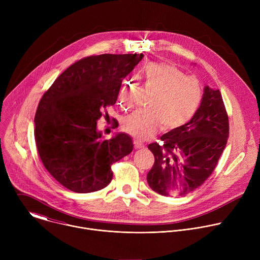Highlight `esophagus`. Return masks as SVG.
Returning a JSON list of instances; mask_svg holds the SVG:
<instances>
[{
  "mask_svg": "<svg viewBox=\"0 0 260 260\" xmlns=\"http://www.w3.org/2000/svg\"><path fill=\"white\" fill-rule=\"evenodd\" d=\"M134 145H135L136 149H142V148L145 147L144 142H142V141H140V140H138V139H135V140H134Z\"/></svg>",
  "mask_w": 260,
  "mask_h": 260,
  "instance_id": "obj_1",
  "label": "esophagus"
}]
</instances>
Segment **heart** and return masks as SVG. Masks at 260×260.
Segmentation results:
<instances>
[{
    "mask_svg": "<svg viewBox=\"0 0 260 260\" xmlns=\"http://www.w3.org/2000/svg\"><path fill=\"white\" fill-rule=\"evenodd\" d=\"M143 81L154 91L147 111H136L122 120V128L138 139L154 134L160 123L165 129H173L187 122L202 102L200 82L185 76L174 66L164 62H149L142 68ZM134 84L125 82L119 89V103L127 108L132 104Z\"/></svg>",
    "mask_w": 260,
    "mask_h": 260,
    "instance_id": "b5f03b06",
    "label": "heart"
}]
</instances>
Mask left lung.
<instances>
[{
    "label": "left lung",
    "mask_w": 260,
    "mask_h": 260,
    "mask_svg": "<svg viewBox=\"0 0 260 260\" xmlns=\"http://www.w3.org/2000/svg\"><path fill=\"white\" fill-rule=\"evenodd\" d=\"M230 135L229 116L219 89L204 88L201 106L192 118L148 145L154 155L147 174L150 188L165 197L185 196L211 176Z\"/></svg>",
    "instance_id": "8db88e82"
}]
</instances>
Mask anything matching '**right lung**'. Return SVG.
Wrapping results in <instances>:
<instances>
[{
	"label": "right lung",
	"mask_w": 260,
	"mask_h": 260,
	"mask_svg": "<svg viewBox=\"0 0 260 260\" xmlns=\"http://www.w3.org/2000/svg\"><path fill=\"white\" fill-rule=\"evenodd\" d=\"M140 54H101L70 66L43 94L35 115V141L49 174L78 193L105 188L111 166L133 151L132 138L119 133L103 140L96 121L113 106L122 80Z\"/></svg>",
	"instance_id": "1"
}]
</instances>
